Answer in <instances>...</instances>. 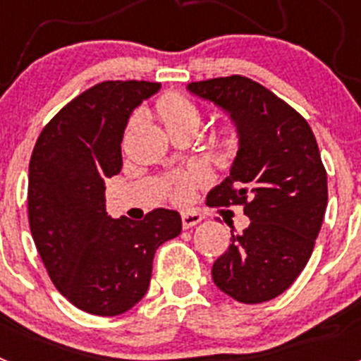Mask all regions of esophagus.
Masks as SVG:
<instances>
[{
	"label": "esophagus",
	"instance_id": "esophagus-1",
	"mask_svg": "<svg viewBox=\"0 0 361 361\" xmlns=\"http://www.w3.org/2000/svg\"><path fill=\"white\" fill-rule=\"evenodd\" d=\"M202 219L204 216L200 215V213H191V212L183 213V228L184 229L193 228V226H197L199 222H202Z\"/></svg>",
	"mask_w": 361,
	"mask_h": 361
}]
</instances>
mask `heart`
Wrapping results in <instances>:
<instances>
[{
	"label": "heart",
	"instance_id": "obj_1",
	"mask_svg": "<svg viewBox=\"0 0 361 361\" xmlns=\"http://www.w3.org/2000/svg\"><path fill=\"white\" fill-rule=\"evenodd\" d=\"M159 116H161L162 123L166 124V128H171L175 124L183 123H195L199 124L200 114L197 106L191 103L190 99H186L180 94H166L159 99L157 103ZM219 148L222 153L231 155L238 149L240 146V130L237 124L228 123L219 130ZM200 175L197 171H180V173H173L170 178L171 186V195L177 202H188L195 191V186L199 184Z\"/></svg>",
	"mask_w": 361,
	"mask_h": 361
}]
</instances>
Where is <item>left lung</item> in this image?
Returning a JSON list of instances; mask_svg holds the SVG:
<instances>
[{
  "label": "left lung",
  "instance_id": "1",
  "mask_svg": "<svg viewBox=\"0 0 361 361\" xmlns=\"http://www.w3.org/2000/svg\"><path fill=\"white\" fill-rule=\"evenodd\" d=\"M240 130L228 177L212 206L238 204L250 226L213 264L216 288L242 304L276 298L298 279L327 208V173L307 121L266 86L242 75L188 85Z\"/></svg>",
  "mask_w": 361,
  "mask_h": 361
}]
</instances>
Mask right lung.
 <instances>
[{
  "label": "right lung",
  "instance_id": "right-lung-1",
  "mask_svg": "<svg viewBox=\"0 0 361 361\" xmlns=\"http://www.w3.org/2000/svg\"><path fill=\"white\" fill-rule=\"evenodd\" d=\"M159 88L99 82L57 111L32 152L28 222L37 253L57 291L97 317L123 314L146 295L155 251L183 229L173 209L142 220L106 213L104 180L123 168L124 128Z\"/></svg>",
  "mask_w": 361,
  "mask_h": 361
}]
</instances>
